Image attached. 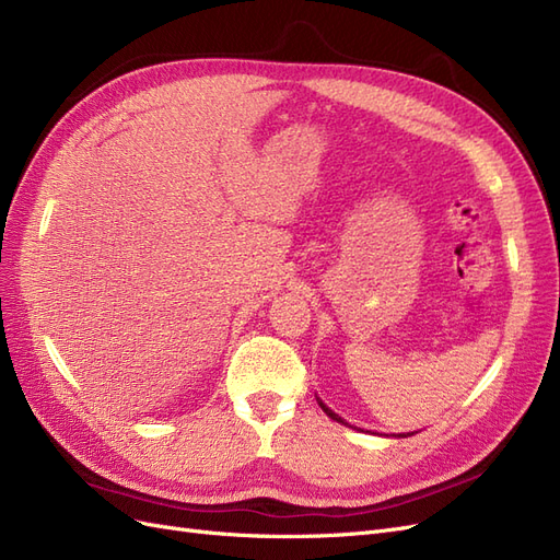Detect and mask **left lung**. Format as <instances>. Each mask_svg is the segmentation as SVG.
<instances>
[{
	"label": "left lung",
	"instance_id": "8db88e82",
	"mask_svg": "<svg viewBox=\"0 0 560 560\" xmlns=\"http://www.w3.org/2000/svg\"><path fill=\"white\" fill-rule=\"evenodd\" d=\"M317 404L322 406V411H325V413H327V416H329L331 420H336V422H343V425H348V422H346V420H343L341 416H336V413H334V411L329 409V406H325V404H322V399H319V397H317ZM399 436H409V434H399Z\"/></svg>",
	"mask_w": 560,
	"mask_h": 560
}]
</instances>
